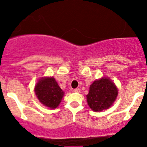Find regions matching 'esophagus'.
I'll list each match as a JSON object with an SVG mask.
<instances>
[{"instance_id":"1","label":"esophagus","mask_w":147,"mask_h":147,"mask_svg":"<svg viewBox=\"0 0 147 147\" xmlns=\"http://www.w3.org/2000/svg\"><path fill=\"white\" fill-rule=\"evenodd\" d=\"M73 92L79 93V92H80V89H79V88H75V89H73Z\"/></svg>"}]
</instances>
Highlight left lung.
Returning a JSON list of instances; mask_svg holds the SVG:
<instances>
[{"label": "left lung", "mask_w": 147, "mask_h": 147, "mask_svg": "<svg viewBox=\"0 0 147 147\" xmlns=\"http://www.w3.org/2000/svg\"><path fill=\"white\" fill-rule=\"evenodd\" d=\"M118 95V89L111 80L102 78L93 82L86 95L88 106L94 111H102L113 105Z\"/></svg>", "instance_id": "8db88e82"}]
</instances>
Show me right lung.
I'll use <instances>...</instances> for the list:
<instances>
[{"mask_svg":"<svg viewBox=\"0 0 147 147\" xmlns=\"http://www.w3.org/2000/svg\"><path fill=\"white\" fill-rule=\"evenodd\" d=\"M34 92L40 102L50 108H57L64 94L53 77L41 78L35 86Z\"/></svg>","mask_w":147,"mask_h":147,"instance_id":"right-lung-1","label":"right lung"}]
</instances>
